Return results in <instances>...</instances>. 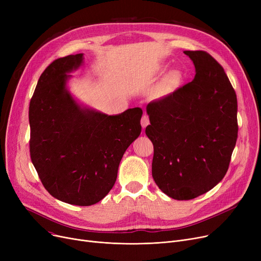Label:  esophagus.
<instances>
[{"instance_id": "34e87169", "label": "esophagus", "mask_w": 261, "mask_h": 261, "mask_svg": "<svg viewBox=\"0 0 261 261\" xmlns=\"http://www.w3.org/2000/svg\"><path fill=\"white\" fill-rule=\"evenodd\" d=\"M150 123V120H149V116L147 114H144L143 117H142V120H141V125L143 128H146L148 125Z\"/></svg>"}]
</instances>
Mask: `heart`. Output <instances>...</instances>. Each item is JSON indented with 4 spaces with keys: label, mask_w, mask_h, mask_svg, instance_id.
Listing matches in <instances>:
<instances>
[{
    "label": "heart",
    "mask_w": 261,
    "mask_h": 261,
    "mask_svg": "<svg viewBox=\"0 0 261 261\" xmlns=\"http://www.w3.org/2000/svg\"><path fill=\"white\" fill-rule=\"evenodd\" d=\"M183 80V74L179 70H173L167 73L162 80V84L159 87V94L165 95L174 91L181 85Z\"/></svg>",
    "instance_id": "1"
}]
</instances>
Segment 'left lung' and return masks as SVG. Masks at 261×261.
Segmentation results:
<instances>
[{"instance_id":"8db88e82","label":"left lung","mask_w":261,"mask_h":261,"mask_svg":"<svg viewBox=\"0 0 261 261\" xmlns=\"http://www.w3.org/2000/svg\"><path fill=\"white\" fill-rule=\"evenodd\" d=\"M193 81L147 106L152 176L174 200H191L220 182L238 138L237 96L223 67L204 50H185Z\"/></svg>"}]
</instances>
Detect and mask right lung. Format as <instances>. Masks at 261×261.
Instances as JSON below:
<instances>
[{"label":"right lung","instance_id":"obj_1","mask_svg":"<svg viewBox=\"0 0 261 261\" xmlns=\"http://www.w3.org/2000/svg\"><path fill=\"white\" fill-rule=\"evenodd\" d=\"M81 62L82 54L70 55L41 74L30 102V152L54 198L90 206L112 189L123 153L141 134L143 111L108 116L78 106L65 81Z\"/></svg>","mask_w":261,"mask_h":261}]
</instances>
